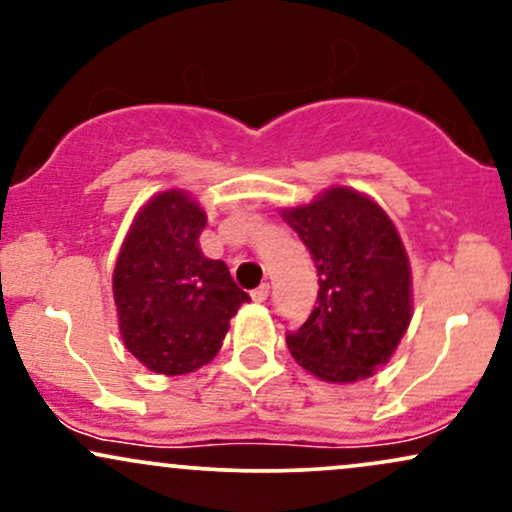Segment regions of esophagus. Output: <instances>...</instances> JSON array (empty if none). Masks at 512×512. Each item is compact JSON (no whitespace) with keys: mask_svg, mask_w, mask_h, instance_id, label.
Masks as SVG:
<instances>
[{"mask_svg":"<svg viewBox=\"0 0 512 512\" xmlns=\"http://www.w3.org/2000/svg\"><path fill=\"white\" fill-rule=\"evenodd\" d=\"M250 296H252V301H255V303H264L269 298V284H260L255 291L250 293Z\"/></svg>","mask_w":512,"mask_h":512,"instance_id":"esophagus-1","label":"esophagus"}]
</instances>
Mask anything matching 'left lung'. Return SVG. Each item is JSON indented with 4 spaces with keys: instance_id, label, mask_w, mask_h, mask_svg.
<instances>
[{
    "instance_id": "1",
    "label": "left lung",
    "mask_w": 512,
    "mask_h": 512,
    "mask_svg": "<svg viewBox=\"0 0 512 512\" xmlns=\"http://www.w3.org/2000/svg\"><path fill=\"white\" fill-rule=\"evenodd\" d=\"M317 269V305L286 334L291 356L325 383H356L385 366L411 320V269L395 223L378 202L330 187L281 209Z\"/></svg>"
}]
</instances>
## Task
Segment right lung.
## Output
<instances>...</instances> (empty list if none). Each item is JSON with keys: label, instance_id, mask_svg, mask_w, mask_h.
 <instances>
[{"label": "right lung", "instance_id": "add662e5", "mask_svg": "<svg viewBox=\"0 0 512 512\" xmlns=\"http://www.w3.org/2000/svg\"><path fill=\"white\" fill-rule=\"evenodd\" d=\"M207 214L187 192L166 190L134 216L113 272L127 351L161 375H185L219 354L228 322L250 296L226 262L199 250Z\"/></svg>", "mask_w": 512, "mask_h": 512}]
</instances>
